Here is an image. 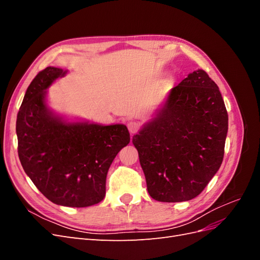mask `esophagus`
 Returning <instances> with one entry per match:
<instances>
[{"instance_id": "obj_1", "label": "esophagus", "mask_w": 260, "mask_h": 260, "mask_svg": "<svg viewBox=\"0 0 260 260\" xmlns=\"http://www.w3.org/2000/svg\"><path fill=\"white\" fill-rule=\"evenodd\" d=\"M127 127H128L129 132L131 133V135H133V133H137L138 132V130L140 128V124L137 121H135V120H131V121H129L127 123Z\"/></svg>"}]
</instances>
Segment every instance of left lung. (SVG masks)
Here are the masks:
<instances>
[{
	"label": "left lung",
	"mask_w": 260,
	"mask_h": 260,
	"mask_svg": "<svg viewBox=\"0 0 260 260\" xmlns=\"http://www.w3.org/2000/svg\"><path fill=\"white\" fill-rule=\"evenodd\" d=\"M226 133L218 85L202 69L188 74L132 138L151 198L166 203L196 198L221 166Z\"/></svg>",
	"instance_id": "8db88e82"
}]
</instances>
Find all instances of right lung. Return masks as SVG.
<instances>
[{"label": "right lung", "mask_w": 260, "mask_h": 260, "mask_svg": "<svg viewBox=\"0 0 260 260\" xmlns=\"http://www.w3.org/2000/svg\"><path fill=\"white\" fill-rule=\"evenodd\" d=\"M68 70L46 67L28 86L17 115L21 166L46 199L67 207L103 201L109 167L130 142L122 123L101 124L54 112L48 89Z\"/></svg>", "instance_id": "right-lung-1"}]
</instances>
